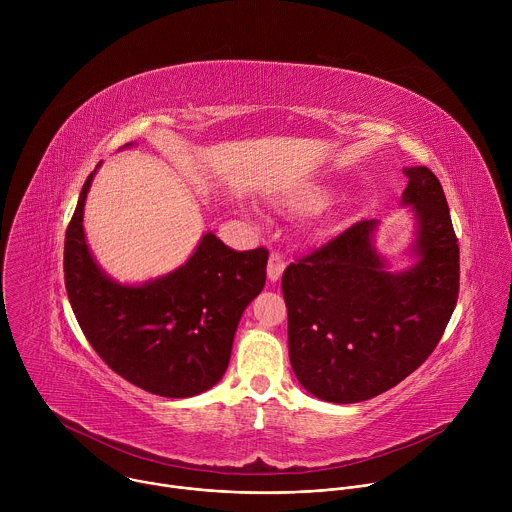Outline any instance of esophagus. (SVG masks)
<instances>
[{
    "label": "esophagus",
    "instance_id": "esophagus-1",
    "mask_svg": "<svg viewBox=\"0 0 512 512\" xmlns=\"http://www.w3.org/2000/svg\"><path fill=\"white\" fill-rule=\"evenodd\" d=\"M283 269H285V261L279 253H271L269 255V263H267V277L271 283L279 281L281 275H283Z\"/></svg>",
    "mask_w": 512,
    "mask_h": 512
}]
</instances>
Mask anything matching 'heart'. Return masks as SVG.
<instances>
[{"instance_id": "1", "label": "heart", "mask_w": 512, "mask_h": 512, "mask_svg": "<svg viewBox=\"0 0 512 512\" xmlns=\"http://www.w3.org/2000/svg\"><path fill=\"white\" fill-rule=\"evenodd\" d=\"M296 200L302 206H318L326 200V190L318 188V186H306L296 194Z\"/></svg>"}]
</instances>
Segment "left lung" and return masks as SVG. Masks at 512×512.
I'll use <instances>...</instances> for the list:
<instances>
[{
    "label": "left lung",
    "mask_w": 512,
    "mask_h": 512,
    "mask_svg": "<svg viewBox=\"0 0 512 512\" xmlns=\"http://www.w3.org/2000/svg\"><path fill=\"white\" fill-rule=\"evenodd\" d=\"M403 174L415 221L403 269L375 245L381 223L362 221L283 271L291 369L322 401L360 403L401 383L456 308L460 249L442 184L425 166Z\"/></svg>",
    "instance_id": "left-lung-1"
}]
</instances>
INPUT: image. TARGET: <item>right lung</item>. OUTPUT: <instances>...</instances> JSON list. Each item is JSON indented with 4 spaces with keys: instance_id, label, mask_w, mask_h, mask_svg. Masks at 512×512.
Wrapping results in <instances>:
<instances>
[{
    "instance_id": "right-lung-1",
    "label": "right lung",
    "mask_w": 512,
    "mask_h": 512,
    "mask_svg": "<svg viewBox=\"0 0 512 512\" xmlns=\"http://www.w3.org/2000/svg\"><path fill=\"white\" fill-rule=\"evenodd\" d=\"M101 164L81 190L64 241L72 312L95 352L125 381L170 399L200 395L229 367L239 320L265 285L267 251H235L208 231L174 271L143 283L113 279L91 253L83 227Z\"/></svg>"
}]
</instances>
